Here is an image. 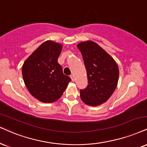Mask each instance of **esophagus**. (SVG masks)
Wrapping results in <instances>:
<instances>
[{
	"label": "esophagus",
	"instance_id": "obj_1",
	"mask_svg": "<svg viewBox=\"0 0 147 147\" xmlns=\"http://www.w3.org/2000/svg\"><path fill=\"white\" fill-rule=\"evenodd\" d=\"M70 77H71V80L73 81V82H74V81H75V78H74V76L73 75V74H72V75H71Z\"/></svg>",
	"mask_w": 147,
	"mask_h": 147
}]
</instances>
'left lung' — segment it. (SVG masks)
Returning <instances> with one entry per match:
<instances>
[{
	"label": "left lung",
	"mask_w": 147,
	"mask_h": 147,
	"mask_svg": "<svg viewBox=\"0 0 147 147\" xmlns=\"http://www.w3.org/2000/svg\"><path fill=\"white\" fill-rule=\"evenodd\" d=\"M86 69L88 85L80 90L81 99L91 106H99L109 99L117 86L119 70L112 58L92 41L80 43Z\"/></svg>",
	"instance_id": "1"
}]
</instances>
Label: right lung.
Here are the masks:
<instances>
[{"instance_id":"obj_1","label":"right lung","mask_w":147,"mask_h":147,"mask_svg":"<svg viewBox=\"0 0 147 147\" xmlns=\"http://www.w3.org/2000/svg\"><path fill=\"white\" fill-rule=\"evenodd\" d=\"M62 45L52 41L43 43L26 60L22 76L30 93L38 100L52 103L59 99L71 80L63 72L58 58Z\"/></svg>"}]
</instances>
